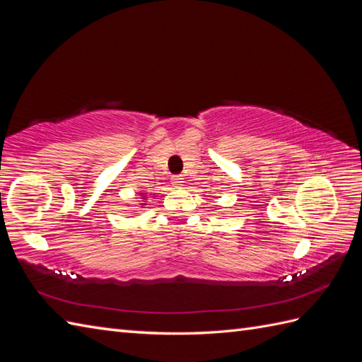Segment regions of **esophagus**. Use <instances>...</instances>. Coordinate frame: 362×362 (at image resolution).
Listing matches in <instances>:
<instances>
[{
  "label": "esophagus",
  "instance_id": "esophagus-1",
  "mask_svg": "<svg viewBox=\"0 0 362 362\" xmlns=\"http://www.w3.org/2000/svg\"><path fill=\"white\" fill-rule=\"evenodd\" d=\"M183 183V177L182 175H174L173 177V185L174 187H180Z\"/></svg>",
  "mask_w": 362,
  "mask_h": 362
}]
</instances>
